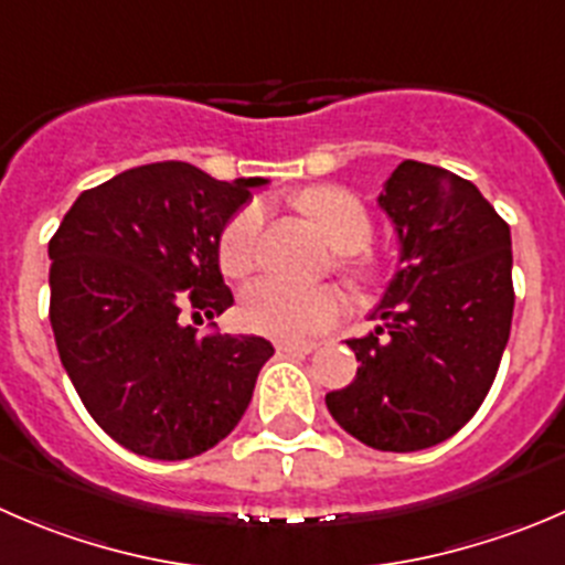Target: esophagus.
I'll return each instance as SVG.
<instances>
[{
	"label": "esophagus",
	"instance_id": "1",
	"mask_svg": "<svg viewBox=\"0 0 565 565\" xmlns=\"http://www.w3.org/2000/svg\"><path fill=\"white\" fill-rule=\"evenodd\" d=\"M276 348L278 353H287V355H309L315 353L317 344L315 342H278Z\"/></svg>",
	"mask_w": 565,
	"mask_h": 565
}]
</instances>
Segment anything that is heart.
<instances>
[{"mask_svg":"<svg viewBox=\"0 0 565 565\" xmlns=\"http://www.w3.org/2000/svg\"><path fill=\"white\" fill-rule=\"evenodd\" d=\"M298 206L315 221V226L326 234L333 248L348 254L344 270L353 276H370V262L353 256L372 237L370 212L361 204L359 195L337 184H320V188L303 190L298 195ZM262 223H265L262 204H245L226 223L217 243V262L228 278H245L256 267ZM342 309L344 300L337 289H300L278 278H262L250 284L239 300V315L250 331L273 339H292V342L328 331L339 320Z\"/></svg>","mask_w":565,"mask_h":565,"instance_id":"obj_1","label":"heart"}]
</instances>
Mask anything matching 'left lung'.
Listing matches in <instances>:
<instances>
[{"label":"left lung","mask_w":565,"mask_h":565,"mask_svg":"<svg viewBox=\"0 0 565 565\" xmlns=\"http://www.w3.org/2000/svg\"><path fill=\"white\" fill-rule=\"evenodd\" d=\"M399 267L348 339L359 370L326 394L333 419L372 450L414 452L450 439L489 394L513 320L511 226L467 179L405 160L377 195Z\"/></svg>","instance_id":"1"}]
</instances>
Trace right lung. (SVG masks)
I'll return each mask as SVG.
<instances>
[{
  "label": "right lung",
  "mask_w": 565,
  "mask_h": 565,
  "mask_svg": "<svg viewBox=\"0 0 565 565\" xmlns=\"http://www.w3.org/2000/svg\"><path fill=\"white\" fill-rule=\"evenodd\" d=\"M265 179L217 182L154 162L85 190L49 239V320L98 428L137 456L184 461L243 419L273 355L262 337H199L184 315L234 303L217 243Z\"/></svg>",
  "instance_id": "obj_1"
}]
</instances>
